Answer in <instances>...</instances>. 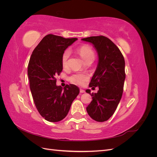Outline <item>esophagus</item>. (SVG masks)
Masks as SVG:
<instances>
[{"instance_id": "obj_1", "label": "esophagus", "mask_w": 157, "mask_h": 157, "mask_svg": "<svg viewBox=\"0 0 157 157\" xmlns=\"http://www.w3.org/2000/svg\"><path fill=\"white\" fill-rule=\"evenodd\" d=\"M85 92V91L84 90H82V89H80V94H82V93H84Z\"/></svg>"}]
</instances>
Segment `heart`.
Wrapping results in <instances>:
<instances>
[{"label":"heart","mask_w":157,"mask_h":157,"mask_svg":"<svg viewBox=\"0 0 157 157\" xmlns=\"http://www.w3.org/2000/svg\"><path fill=\"white\" fill-rule=\"evenodd\" d=\"M78 54L82 57V59L88 62L90 61H93L95 58V52L89 45L84 44L80 46L77 50ZM70 56V52L69 50H66L63 52L61 56V64L63 67H66L68 64V59ZM88 79V75L83 73H77L73 75L69 78L71 82L75 84H82Z\"/></svg>","instance_id":"obj_1"}]
</instances>
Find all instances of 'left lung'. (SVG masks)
<instances>
[{
	"label": "left lung",
	"instance_id": "left-lung-1",
	"mask_svg": "<svg viewBox=\"0 0 157 157\" xmlns=\"http://www.w3.org/2000/svg\"><path fill=\"white\" fill-rule=\"evenodd\" d=\"M82 40L94 45L99 58L89 84V87L98 86L99 90L95 94L86 90L92 97L86 111L94 121L104 122L113 115L122 98L126 77L124 58L119 48L106 36H90Z\"/></svg>",
	"mask_w": 157,
	"mask_h": 157
}]
</instances>
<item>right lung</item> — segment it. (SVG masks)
<instances>
[{
	"label": "right lung",
	"mask_w": 157,
	"mask_h": 157,
	"mask_svg": "<svg viewBox=\"0 0 157 157\" xmlns=\"http://www.w3.org/2000/svg\"><path fill=\"white\" fill-rule=\"evenodd\" d=\"M77 40L47 35L30 58L27 73L33 101L40 115L49 122L63 120L79 94L76 85L67 84L64 88L57 86L56 78L63 69L62 54Z\"/></svg>",
	"instance_id": "add662e5"
}]
</instances>
